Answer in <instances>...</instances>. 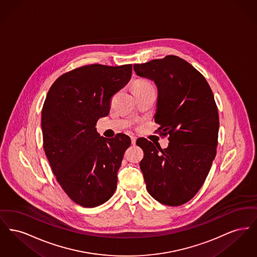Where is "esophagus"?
Masks as SVG:
<instances>
[{
  "instance_id": "1",
  "label": "esophagus",
  "mask_w": 257,
  "mask_h": 257,
  "mask_svg": "<svg viewBox=\"0 0 257 257\" xmlns=\"http://www.w3.org/2000/svg\"><path fill=\"white\" fill-rule=\"evenodd\" d=\"M131 142H132V145L135 146L136 145V142H137V138L134 136H131Z\"/></svg>"
}]
</instances>
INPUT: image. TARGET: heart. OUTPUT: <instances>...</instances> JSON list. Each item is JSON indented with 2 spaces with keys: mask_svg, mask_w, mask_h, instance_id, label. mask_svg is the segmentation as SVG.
<instances>
[{
  "mask_svg": "<svg viewBox=\"0 0 257 257\" xmlns=\"http://www.w3.org/2000/svg\"><path fill=\"white\" fill-rule=\"evenodd\" d=\"M151 86L148 82H146V81H139V82H137L136 84H135L134 87H139V86Z\"/></svg>",
  "mask_w": 257,
  "mask_h": 257,
  "instance_id": "b5f03b06",
  "label": "heart"
}]
</instances>
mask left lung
I'll list each match as a JSON object with an SVG mask.
<instances>
[{"mask_svg": "<svg viewBox=\"0 0 257 257\" xmlns=\"http://www.w3.org/2000/svg\"><path fill=\"white\" fill-rule=\"evenodd\" d=\"M134 71L157 86L155 122L160 134L170 135L165 149L137 140L145 152L140 167L147 191L160 203L182 205L199 191L216 157L220 122L213 92L205 78L176 56L134 64Z\"/></svg>", "mask_w": 257, "mask_h": 257, "instance_id": "8db88e82", "label": "left lung"}]
</instances>
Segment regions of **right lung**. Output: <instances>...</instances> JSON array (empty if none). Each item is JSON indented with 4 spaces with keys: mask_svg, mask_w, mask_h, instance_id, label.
Wrapping results in <instances>:
<instances>
[{
    "mask_svg": "<svg viewBox=\"0 0 257 257\" xmlns=\"http://www.w3.org/2000/svg\"><path fill=\"white\" fill-rule=\"evenodd\" d=\"M132 64H90L61 75L50 87L41 113L43 148L52 171L74 202L95 207L110 199L131 140L107 139L95 125L110 112L111 96L128 84Z\"/></svg>",
    "mask_w": 257,
    "mask_h": 257,
    "instance_id": "add662e5",
    "label": "right lung"
}]
</instances>
